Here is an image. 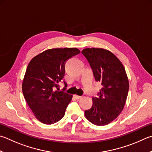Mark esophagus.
I'll return each mask as SVG.
<instances>
[{
    "label": "esophagus",
    "instance_id": "1",
    "mask_svg": "<svg viewBox=\"0 0 152 152\" xmlns=\"http://www.w3.org/2000/svg\"><path fill=\"white\" fill-rule=\"evenodd\" d=\"M75 97L76 99H78V100H79V99H81L83 98V96H78V95H75Z\"/></svg>",
    "mask_w": 152,
    "mask_h": 152
}]
</instances>
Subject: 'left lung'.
<instances>
[{"label": "left lung", "mask_w": 152, "mask_h": 152, "mask_svg": "<svg viewBox=\"0 0 152 152\" xmlns=\"http://www.w3.org/2000/svg\"><path fill=\"white\" fill-rule=\"evenodd\" d=\"M82 53L90 63L96 80L103 86L99 98H93L92 107L85 111V117L94 125H107L121 114L126 102L129 81L125 68L106 49L88 48Z\"/></svg>", "instance_id": "left-lung-1"}]
</instances>
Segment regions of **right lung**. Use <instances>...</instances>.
Returning a JSON list of instances; mask_svg holds the SVG:
<instances>
[{
	"label": "right lung",
	"mask_w": 152,
	"mask_h": 152,
	"mask_svg": "<svg viewBox=\"0 0 152 152\" xmlns=\"http://www.w3.org/2000/svg\"><path fill=\"white\" fill-rule=\"evenodd\" d=\"M80 52L76 48L48 49L29 62L22 89L29 107L40 122L52 124L64 117L72 95L54 89L64 78L66 60ZM64 84L66 87L65 82Z\"/></svg>",
	"instance_id": "add662e5"
}]
</instances>
